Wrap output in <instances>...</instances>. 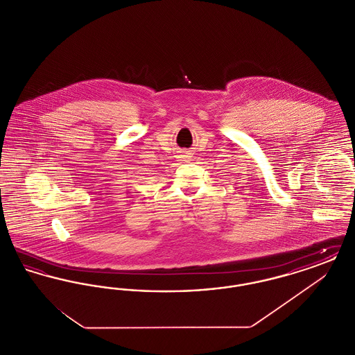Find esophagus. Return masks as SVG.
Here are the masks:
<instances>
[{"mask_svg": "<svg viewBox=\"0 0 355 355\" xmlns=\"http://www.w3.org/2000/svg\"><path fill=\"white\" fill-rule=\"evenodd\" d=\"M186 157H187V158H190V155H186Z\"/></svg>", "mask_w": 355, "mask_h": 355, "instance_id": "34e87169", "label": "esophagus"}]
</instances>
